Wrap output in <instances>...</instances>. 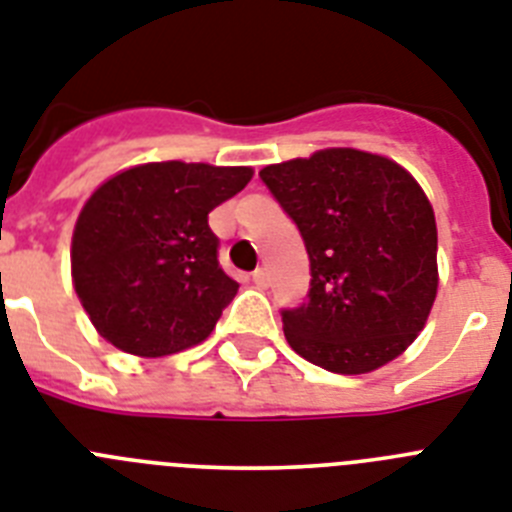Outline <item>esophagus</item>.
<instances>
[{"label": "esophagus", "instance_id": "obj_1", "mask_svg": "<svg viewBox=\"0 0 512 512\" xmlns=\"http://www.w3.org/2000/svg\"><path fill=\"white\" fill-rule=\"evenodd\" d=\"M252 283H255L257 288H268V283H270V275H268V270H265V268L255 270V273H252Z\"/></svg>", "mask_w": 512, "mask_h": 512}]
</instances>
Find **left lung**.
Listing matches in <instances>:
<instances>
[{
	"instance_id": "8db88e82",
	"label": "left lung",
	"mask_w": 512,
	"mask_h": 512,
	"mask_svg": "<svg viewBox=\"0 0 512 512\" xmlns=\"http://www.w3.org/2000/svg\"><path fill=\"white\" fill-rule=\"evenodd\" d=\"M260 177L299 226L311 265L309 301L283 311L288 345L342 376L399 358L438 293V229L420 182L353 146L268 164Z\"/></svg>"
}]
</instances>
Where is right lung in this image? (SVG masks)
Instances as JSON below:
<instances>
[{
    "label": "right lung",
    "instance_id": "obj_1",
    "mask_svg": "<svg viewBox=\"0 0 512 512\" xmlns=\"http://www.w3.org/2000/svg\"><path fill=\"white\" fill-rule=\"evenodd\" d=\"M252 167L146 162L97 185L71 234V283L97 335L162 358L206 340L239 283L219 268L208 213Z\"/></svg>",
    "mask_w": 512,
    "mask_h": 512
}]
</instances>
